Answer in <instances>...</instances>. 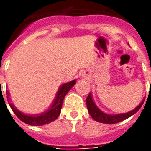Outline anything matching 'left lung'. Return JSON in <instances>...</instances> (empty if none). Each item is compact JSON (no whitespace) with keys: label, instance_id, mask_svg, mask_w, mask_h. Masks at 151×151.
<instances>
[{"label":"left lung","instance_id":"1","mask_svg":"<svg viewBox=\"0 0 151 151\" xmlns=\"http://www.w3.org/2000/svg\"><path fill=\"white\" fill-rule=\"evenodd\" d=\"M151 84V82H150ZM145 99H143V100L138 106H137L132 111L126 112V113H120V114H115V115H111V114L105 113L103 111H101L99 108L96 106L95 101L93 99L91 93H90L89 95L86 98V106H87V109H88V112L91 115V116L96 121L100 122V123L104 124H116L118 122H120L124 120H126L129 117L133 116L136 113L137 111L139 110L140 108H142L143 103H144Z\"/></svg>","mask_w":151,"mask_h":151}]
</instances>
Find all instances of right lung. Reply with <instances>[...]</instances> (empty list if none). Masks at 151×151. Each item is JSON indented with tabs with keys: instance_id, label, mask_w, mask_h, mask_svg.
<instances>
[{
	"instance_id": "obj_1",
	"label": "right lung",
	"mask_w": 151,
	"mask_h": 151,
	"mask_svg": "<svg viewBox=\"0 0 151 151\" xmlns=\"http://www.w3.org/2000/svg\"><path fill=\"white\" fill-rule=\"evenodd\" d=\"M75 83L76 80L74 79L73 81L64 83L60 86L57 92H56V97L54 99L52 104H51V106L47 109L46 111L40 114L29 115V114L23 113V112L19 111L18 108H16L14 105L12 104L11 99L9 98V91H6L7 99H8V103L10 106V108H11L12 111L14 112V114L19 120H21L22 122L30 124V125L41 126V125H44V124L50 123L52 121H54L58 118L60 113L61 108H62L63 100L65 97V95H67V93L71 90L73 86L75 85Z\"/></svg>"
}]
</instances>
